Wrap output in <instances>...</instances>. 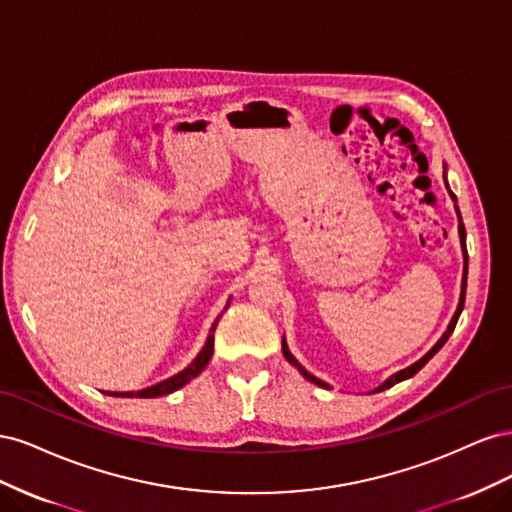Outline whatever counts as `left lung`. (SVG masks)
<instances>
[{"mask_svg": "<svg viewBox=\"0 0 512 512\" xmlns=\"http://www.w3.org/2000/svg\"><path fill=\"white\" fill-rule=\"evenodd\" d=\"M444 183H446V188H448V181H446V177H444ZM448 194H451V198L455 200L457 203V198H455V194L451 192V188H448ZM457 209V218H459V239H461V250H463V280H461V297H459V305H457V309H455V314H453V318H451V324H448V329L444 331V335L438 339L436 342V346H433L423 359H418L416 363H412L410 367H406V369H401V371H397V374H393L391 378H386L378 389L374 391V393H380V391H384V389H391L393 384H397V382H401V380H408V378H412L418 369L421 367H425V363L431 359L433 354H436L444 344H446V339L451 337V333L455 331V324H457V320H459V316H461V309H463V301H466V282H468V250H466V228H463V222H461V213H459V207H455ZM282 352H284V356H286V361L288 363H292L294 367H297L301 374H303V378H307L309 382H314V384H318V386H324V389H331V386L327 384V382H322L320 378H316V376H312L309 374V371L305 369V367H301V363L294 359V356L290 354V350H288V344H286V339H282Z\"/></svg>", "mask_w": 512, "mask_h": 512, "instance_id": "8db88e82", "label": "left lung"}]
</instances>
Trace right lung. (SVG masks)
<instances>
[{
	"mask_svg": "<svg viewBox=\"0 0 512 512\" xmlns=\"http://www.w3.org/2000/svg\"><path fill=\"white\" fill-rule=\"evenodd\" d=\"M218 320H220V316H218ZM218 320L213 322V327H211L209 337H207V344L203 346V350H200L196 359L188 367H185L183 371H179L177 376L168 378V380H162L158 384L149 386V389L136 391V393H106V395H113V397H162V395H168V393L181 389V386H185L190 380H194L200 374V371L207 367V363L211 361V356H213V337H215L213 331H215V327H218Z\"/></svg>",
	"mask_w": 512,
	"mask_h": 512,
	"instance_id": "add662e5",
	"label": "right lung"
}]
</instances>
